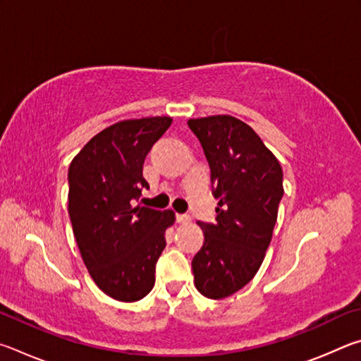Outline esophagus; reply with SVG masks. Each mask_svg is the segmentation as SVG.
Listing matches in <instances>:
<instances>
[{"instance_id":"34e87169","label":"esophagus","mask_w":361,"mask_h":361,"mask_svg":"<svg viewBox=\"0 0 361 361\" xmlns=\"http://www.w3.org/2000/svg\"><path fill=\"white\" fill-rule=\"evenodd\" d=\"M176 221L181 224H188L191 223V216L186 215V213H178V215H176Z\"/></svg>"}]
</instances>
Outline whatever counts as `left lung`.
<instances>
[{
    "instance_id": "left-lung-1",
    "label": "left lung",
    "mask_w": 361,
    "mask_h": 361,
    "mask_svg": "<svg viewBox=\"0 0 361 361\" xmlns=\"http://www.w3.org/2000/svg\"><path fill=\"white\" fill-rule=\"evenodd\" d=\"M202 145L218 199L215 223L192 259L194 283L205 298L223 299L258 272L277 221L283 172L252 127L228 114L189 119Z\"/></svg>"
}]
</instances>
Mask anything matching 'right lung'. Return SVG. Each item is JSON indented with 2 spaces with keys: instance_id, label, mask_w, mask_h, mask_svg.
I'll return each instance as SVG.
<instances>
[{
  "instance_id": "1",
  "label": "right lung",
  "mask_w": 361,
  "mask_h": 361,
  "mask_svg": "<svg viewBox=\"0 0 361 361\" xmlns=\"http://www.w3.org/2000/svg\"><path fill=\"white\" fill-rule=\"evenodd\" d=\"M172 118L121 121L90 140L68 169V213L82 261L97 286L133 302L154 286L172 210L138 205L143 162Z\"/></svg>"
}]
</instances>
